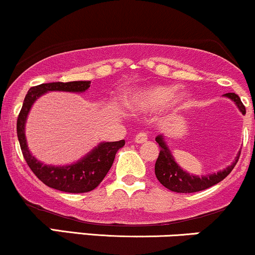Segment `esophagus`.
I'll return each mask as SVG.
<instances>
[{
  "label": "esophagus",
  "instance_id": "1",
  "mask_svg": "<svg viewBox=\"0 0 255 255\" xmlns=\"http://www.w3.org/2000/svg\"><path fill=\"white\" fill-rule=\"evenodd\" d=\"M146 140H147V133H145V131H140L135 135V142L137 144H142Z\"/></svg>",
  "mask_w": 255,
  "mask_h": 255
}]
</instances>
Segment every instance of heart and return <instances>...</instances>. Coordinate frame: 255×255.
Returning a JSON list of instances; mask_svg holds the SVG:
<instances>
[{
  "label": "heart",
  "mask_w": 255,
  "mask_h": 255,
  "mask_svg": "<svg viewBox=\"0 0 255 255\" xmlns=\"http://www.w3.org/2000/svg\"><path fill=\"white\" fill-rule=\"evenodd\" d=\"M175 87L154 86L137 93L131 104L141 110H158L170 103L174 107H181L184 103L183 96L175 97Z\"/></svg>",
  "instance_id": "obj_1"
}]
</instances>
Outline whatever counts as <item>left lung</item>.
<instances>
[{"instance_id":"1","label":"left lung","mask_w":255,"mask_h":255,"mask_svg":"<svg viewBox=\"0 0 255 255\" xmlns=\"http://www.w3.org/2000/svg\"><path fill=\"white\" fill-rule=\"evenodd\" d=\"M227 97L233 99L235 102L236 105L239 107V109L241 110V113L246 115V108L244 103L241 102V99L236 93L229 92L225 93ZM156 141L159 145L160 151L158 154V158L156 160V164H154V174L158 178L160 183L165 187V188L170 189L172 192L176 193H194V192H200L204 189L210 188V187L215 186L221 181H223L228 175L230 174L231 170L234 169V166L238 163L240 154L235 159V162L233 163L230 166H228L224 170L217 172V174L209 175V176H203L198 177L194 175L188 174V172L183 171L182 169L175 163L174 158H172L170 151L166 147L164 140H163L162 135H158L156 137Z\"/></svg>"}]
</instances>
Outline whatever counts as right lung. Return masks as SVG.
Listing matches in <instances>:
<instances>
[{"mask_svg": "<svg viewBox=\"0 0 255 255\" xmlns=\"http://www.w3.org/2000/svg\"><path fill=\"white\" fill-rule=\"evenodd\" d=\"M90 81H69V83H49L31 87L26 95L24 104L16 121V133L26 163L44 184L50 188L67 193L91 192L103 181L105 175L113 165L115 154L125 140L113 142H103L80 162L67 166L45 165L30 153L25 139V122L32 104L36 99L48 91H68V92H84L90 87Z\"/></svg>", "mask_w": 255, "mask_h": 255, "instance_id": "1", "label": "right lung"}]
</instances>
